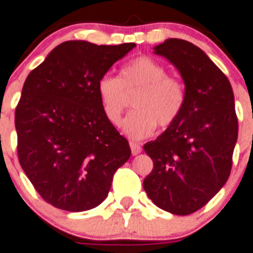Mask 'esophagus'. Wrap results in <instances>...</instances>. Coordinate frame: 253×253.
<instances>
[{"instance_id": "34e87169", "label": "esophagus", "mask_w": 253, "mask_h": 253, "mask_svg": "<svg viewBox=\"0 0 253 253\" xmlns=\"http://www.w3.org/2000/svg\"><path fill=\"white\" fill-rule=\"evenodd\" d=\"M130 148H131V153H132V156H136L139 153H141V146L140 144L137 143H130Z\"/></svg>"}]
</instances>
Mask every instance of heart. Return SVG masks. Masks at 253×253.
<instances>
[{"instance_id": "heart-1", "label": "heart", "mask_w": 253, "mask_h": 253, "mask_svg": "<svg viewBox=\"0 0 253 253\" xmlns=\"http://www.w3.org/2000/svg\"><path fill=\"white\" fill-rule=\"evenodd\" d=\"M96 88L104 117L113 126L120 125L126 96L137 92L132 101L133 112L122 125L123 133L131 140L149 137L157 125L163 130L172 126L186 103L184 84L169 76L167 68L149 56H140L123 65L120 77L101 76Z\"/></svg>"}]
</instances>
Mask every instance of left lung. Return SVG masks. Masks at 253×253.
<instances>
[{
	"label": "left lung",
	"mask_w": 253,
	"mask_h": 253,
	"mask_svg": "<svg viewBox=\"0 0 253 253\" xmlns=\"http://www.w3.org/2000/svg\"><path fill=\"white\" fill-rule=\"evenodd\" d=\"M181 74L186 103L177 122L144 145L153 169L143 182L153 203L173 215L198 211L228 181L238 139L234 94L199 47L169 38L154 47Z\"/></svg>",
	"instance_id": "8db88e82"
}]
</instances>
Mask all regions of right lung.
Here are the masks:
<instances>
[{
	"mask_svg": "<svg viewBox=\"0 0 253 253\" xmlns=\"http://www.w3.org/2000/svg\"><path fill=\"white\" fill-rule=\"evenodd\" d=\"M136 44L67 41L25 80L15 109L18 158L43 201L69 212L100 205L131 149L101 110L97 81Z\"/></svg>",
	"mask_w": 253,
	"mask_h": 253,
	"instance_id": "add662e5",
	"label": "right lung"
}]
</instances>
